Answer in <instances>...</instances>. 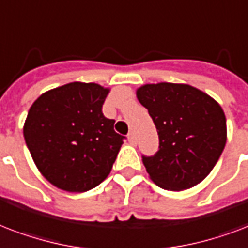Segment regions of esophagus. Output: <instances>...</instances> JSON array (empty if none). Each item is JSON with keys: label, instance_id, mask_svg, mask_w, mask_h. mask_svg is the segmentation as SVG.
Instances as JSON below:
<instances>
[{"label": "esophagus", "instance_id": "34e87169", "mask_svg": "<svg viewBox=\"0 0 248 248\" xmlns=\"http://www.w3.org/2000/svg\"><path fill=\"white\" fill-rule=\"evenodd\" d=\"M127 139H128V141L131 143V144H137V138H135V134H134L132 131L128 132Z\"/></svg>", "mask_w": 248, "mask_h": 248}]
</instances>
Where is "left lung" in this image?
<instances>
[{
  "label": "left lung",
  "instance_id": "left-lung-1",
  "mask_svg": "<svg viewBox=\"0 0 248 248\" xmlns=\"http://www.w3.org/2000/svg\"><path fill=\"white\" fill-rule=\"evenodd\" d=\"M137 96L148 109L158 134L157 152L141 156L151 179L170 191L202 182L225 148L226 118L222 108L188 84H145Z\"/></svg>",
  "mask_w": 248,
  "mask_h": 248
}]
</instances>
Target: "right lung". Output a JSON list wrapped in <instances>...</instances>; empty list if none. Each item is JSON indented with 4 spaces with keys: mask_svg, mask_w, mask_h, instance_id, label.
<instances>
[{
    "mask_svg": "<svg viewBox=\"0 0 248 248\" xmlns=\"http://www.w3.org/2000/svg\"><path fill=\"white\" fill-rule=\"evenodd\" d=\"M109 90L74 82L45 92L32 104L23 135L37 169L69 192L99 186L110 173L124 137L103 114Z\"/></svg>",
    "mask_w": 248,
    "mask_h": 248,
    "instance_id": "add662e5",
    "label": "right lung"
}]
</instances>
